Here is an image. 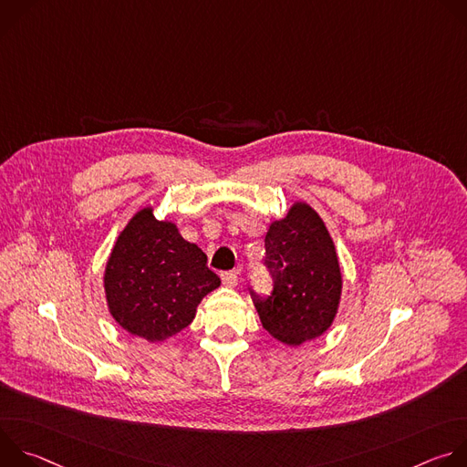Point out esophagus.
<instances>
[{"label":"esophagus","instance_id":"34e87169","mask_svg":"<svg viewBox=\"0 0 467 467\" xmlns=\"http://www.w3.org/2000/svg\"><path fill=\"white\" fill-rule=\"evenodd\" d=\"M222 281H223L225 286L234 288L238 285V275H236V272H223L222 274Z\"/></svg>","mask_w":467,"mask_h":467}]
</instances>
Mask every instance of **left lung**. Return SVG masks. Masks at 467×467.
I'll return each instance as SVG.
<instances>
[{
	"mask_svg": "<svg viewBox=\"0 0 467 467\" xmlns=\"http://www.w3.org/2000/svg\"><path fill=\"white\" fill-rule=\"evenodd\" d=\"M264 245L274 290L260 296L249 288L262 327L288 346L321 337L342 294L340 264L325 223L306 203H296L270 225Z\"/></svg>",
	"mask_w": 467,
	"mask_h": 467,
	"instance_id": "1",
	"label": "left lung"
}]
</instances>
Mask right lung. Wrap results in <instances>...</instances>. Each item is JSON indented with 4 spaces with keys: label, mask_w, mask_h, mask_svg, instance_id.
Returning <instances> with one entry per match:
<instances>
[{
    "label": "right lung",
    "mask_w": 467,
    "mask_h": 467,
    "mask_svg": "<svg viewBox=\"0 0 467 467\" xmlns=\"http://www.w3.org/2000/svg\"><path fill=\"white\" fill-rule=\"evenodd\" d=\"M220 285L207 254L173 223L155 220L151 209L132 216L105 270L112 317L148 342H162L188 327L199 301Z\"/></svg>",
    "instance_id": "right-lung-1"
}]
</instances>
